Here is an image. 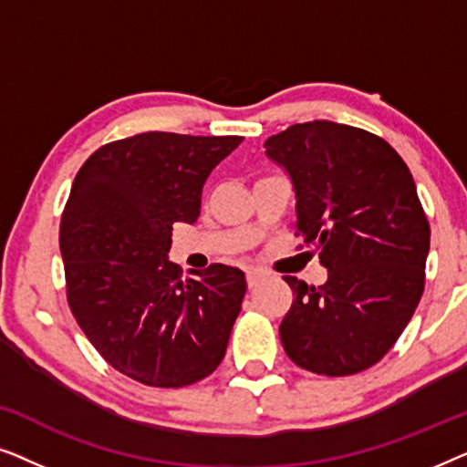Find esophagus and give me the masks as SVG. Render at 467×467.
Here are the masks:
<instances>
[{
  "mask_svg": "<svg viewBox=\"0 0 467 467\" xmlns=\"http://www.w3.org/2000/svg\"><path fill=\"white\" fill-rule=\"evenodd\" d=\"M259 278H261V274L257 270H248L246 272V283H248V286H251V289L259 283Z\"/></svg>",
  "mask_w": 467,
  "mask_h": 467,
  "instance_id": "obj_1",
  "label": "esophagus"
}]
</instances>
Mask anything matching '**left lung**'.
<instances>
[{
	"label": "left lung",
	"instance_id": "1",
	"mask_svg": "<svg viewBox=\"0 0 467 467\" xmlns=\"http://www.w3.org/2000/svg\"><path fill=\"white\" fill-rule=\"evenodd\" d=\"M265 155L289 171L296 235L327 267L321 286L283 276L296 296L280 323L285 353L315 374L363 372L425 289L430 223L410 170L382 138L331 120L291 125L265 140Z\"/></svg>",
	"mask_w": 467,
	"mask_h": 467
}]
</instances>
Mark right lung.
Instances as JSON below:
<instances>
[{"label":"right lung","mask_w":467,"mask_h":467,"mask_svg":"<svg viewBox=\"0 0 467 467\" xmlns=\"http://www.w3.org/2000/svg\"><path fill=\"white\" fill-rule=\"evenodd\" d=\"M242 136L146 131L82 163L61 214L69 310L120 374L178 389L219 368L246 280L213 264L182 280L168 259L174 223H195L202 189Z\"/></svg>","instance_id":"obj_1"}]
</instances>
